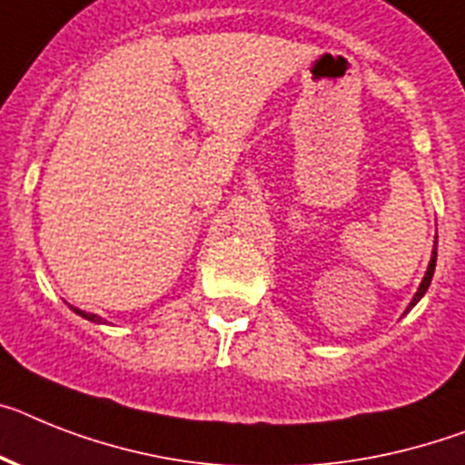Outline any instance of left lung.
Segmentation results:
<instances>
[{"instance_id":"1","label":"left lung","mask_w":465,"mask_h":465,"mask_svg":"<svg viewBox=\"0 0 465 465\" xmlns=\"http://www.w3.org/2000/svg\"><path fill=\"white\" fill-rule=\"evenodd\" d=\"M435 243H438V241H435ZM435 260H438V252L432 251V257H430V264H428V272H425V276H423V281H420V286H419V291H416V295H413V300L411 302H409V307H407V312L411 310L413 305H416V302H419L420 298H423L425 295V291H428V286H430V281H432V274H435Z\"/></svg>"}]
</instances>
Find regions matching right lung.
<instances>
[{"mask_svg":"<svg viewBox=\"0 0 465 465\" xmlns=\"http://www.w3.org/2000/svg\"><path fill=\"white\" fill-rule=\"evenodd\" d=\"M75 312H77V314H80V317L89 319V322H96V323H101V322H104V319H101V317H96V314H89V312H80V310H75ZM104 323H106V322H104Z\"/></svg>","mask_w":465,"mask_h":465,"instance_id":"right-lung-1","label":"right lung"}]
</instances>
